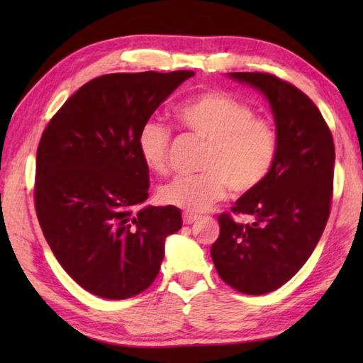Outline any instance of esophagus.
<instances>
[{
  "label": "esophagus",
  "instance_id": "1",
  "mask_svg": "<svg viewBox=\"0 0 363 363\" xmlns=\"http://www.w3.org/2000/svg\"><path fill=\"white\" fill-rule=\"evenodd\" d=\"M199 219V216H196V214H189V213H184L182 214V220H184V224H194L195 220Z\"/></svg>",
  "mask_w": 363,
  "mask_h": 363
}]
</instances>
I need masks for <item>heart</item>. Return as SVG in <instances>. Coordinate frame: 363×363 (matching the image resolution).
<instances>
[{
    "label": "heart",
    "instance_id": "1",
    "mask_svg": "<svg viewBox=\"0 0 363 363\" xmlns=\"http://www.w3.org/2000/svg\"><path fill=\"white\" fill-rule=\"evenodd\" d=\"M176 118L208 143L201 169L192 177H176L160 189L162 203L187 213H201L225 194L245 195L267 179L279 152L275 126L255 116L248 104L219 91H206L181 104ZM171 133L162 123L145 121L138 133V150L145 167L163 174L168 169Z\"/></svg>",
    "mask_w": 363,
    "mask_h": 363
}]
</instances>
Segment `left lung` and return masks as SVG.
<instances>
[{
	"instance_id": "obj_1",
	"label": "left lung",
	"mask_w": 363,
	"mask_h": 363,
	"mask_svg": "<svg viewBox=\"0 0 363 363\" xmlns=\"http://www.w3.org/2000/svg\"><path fill=\"white\" fill-rule=\"evenodd\" d=\"M266 97L279 152L259 187L220 214L211 257L219 277L245 294H266L285 285L309 259L330 216L335 144L320 110L303 91L269 73H227Z\"/></svg>"
}]
</instances>
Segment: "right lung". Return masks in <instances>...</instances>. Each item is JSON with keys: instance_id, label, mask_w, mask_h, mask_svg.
Masks as SVG:
<instances>
[{"instance_id": "add662e5", "label": "right lung", "mask_w": 363, "mask_h": 363, "mask_svg": "<svg viewBox=\"0 0 363 363\" xmlns=\"http://www.w3.org/2000/svg\"><path fill=\"white\" fill-rule=\"evenodd\" d=\"M194 72L110 73L82 86L43 133L35 206L54 256L86 291L126 299L158 275L176 206H144L149 168L138 133Z\"/></svg>"}]
</instances>
